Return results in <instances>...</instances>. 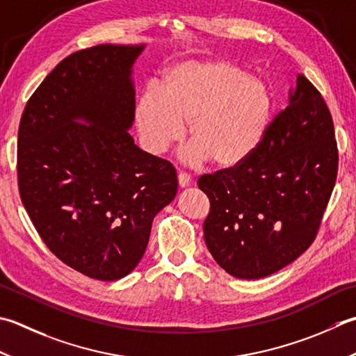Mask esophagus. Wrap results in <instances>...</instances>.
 <instances>
[{"instance_id":"obj_1","label":"esophagus","mask_w":356,"mask_h":356,"mask_svg":"<svg viewBox=\"0 0 356 356\" xmlns=\"http://www.w3.org/2000/svg\"><path fill=\"white\" fill-rule=\"evenodd\" d=\"M177 179H179V186L180 188H186V186L191 185V177L188 176L186 172H179Z\"/></svg>"}]
</instances>
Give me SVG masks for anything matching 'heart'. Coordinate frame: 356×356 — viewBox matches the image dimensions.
<instances>
[{
  "label": "heart",
  "instance_id": "b5f03b06",
  "mask_svg": "<svg viewBox=\"0 0 356 356\" xmlns=\"http://www.w3.org/2000/svg\"><path fill=\"white\" fill-rule=\"evenodd\" d=\"M268 86L222 58L180 61L165 72L159 89L148 88L136 103V127L151 154H162L188 137V163L207 159L219 168L242 163L259 146L271 118Z\"/></svg>",
  "mask_w": 356,
  "mask_h": 356
}]
</instances>
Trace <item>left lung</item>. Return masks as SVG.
<instances>
[{
  "label": "left lung",
  "mask_w": 356,
  "mask_h": 356,
  "mask_svg": "<svg viewBox=\"0 0 356 356\" xmlns=\"http://www.w3.org/2000/svg\"><path fill=\"white\" fill-rule=\"evenodd\" d=\"M337 172L329 108L298 75L287 108L253 154L197 180L211 204L204 238L214 261L239 280H261L287 267L315 239Z\"/></svg>",
  "instance_id": "left-lung-1"
}]
</instances>
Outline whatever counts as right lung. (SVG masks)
Returning a JSON list of instances; mask_svg holds the SVG:
<instances>
[{"label": "right lung", "mask_w": 356, "mask_h": 356, "mask_svg": "<svg viewBox=\"0 0 356 356\" xmlns=\"http://www.w3.org/2000/svg\"><path fill=\"white\" fill-rule=\"evenodd\" d=\"M146 44H99L60 61L27 102L18 186L47 248L66 266L117 281L140 262L156 214L177 193L170 162L142 151L132 66Z\"/></svg>", "instance_id": "right-lung-1"}]
</instances>
